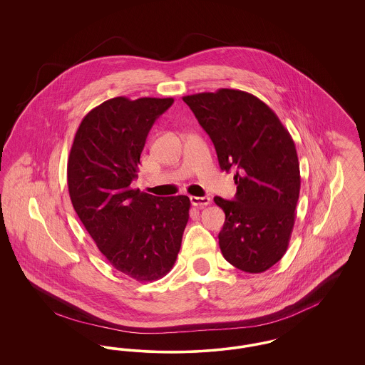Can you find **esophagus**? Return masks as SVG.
<instances>
[{
	"mask_svg": "<svg viewBox=\"0 0 365 365\" xmlns=\"http://www.w3.org/2000/svg\"><path fill=\"white\" fill-rule=\"evenodd\" d=\"M190 201L194 207H200V208H204L210 204L209 197H190Z\"/></svg>",
	"mask_w": 365,
	"mask_h": 365,
	"instance_id": "34e87169",
	"label": "esophagus"
}]
</instances>
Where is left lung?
<instances>
[{"label":"left lung","mask_w":365,"mask_h":365,"mask_svg":"<svg viewBox=\"0 0 365 365\" xmlns=\"http://www.w3.org/2000/svg\"><path fill=\"white\" fill-rule=\"evenodd\" d=\"M212 139L223 171L235 170L234 200L215 197L226 222L219 232L223 257L260 274L287 250L301 178L294 140L275 112L253 94L220 88L183 97Z\"/></svg>","instance_id":"left-lung-1"}]
</instances>
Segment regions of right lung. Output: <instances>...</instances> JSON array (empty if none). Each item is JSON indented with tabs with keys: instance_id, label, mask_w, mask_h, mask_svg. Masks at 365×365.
Wrapping results in <instances>:
<instances>
[{
	"instance_id": "add662e5",
	"label": "right lung",
	"mask_w": 365,
	"mask_h": 365,
	"mask_svg": "<svg viewBox=\"0 0 365 365\" xmlns=\"http://www.w3.org/2000/svg\"><path fill=\"white\" fill-rule=\"evenodd\" d=\"M174 98L116 97L91 109L71 148V201L93 241L118 271L138 282L167 275L189 220L187 195L131 189L146 137Z\"/></svg>"
}]
</instances>
